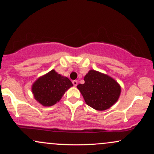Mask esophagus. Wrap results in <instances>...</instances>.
<instances>
[{
    "instance_id": "34e87169",
    "label": "esophagus",
    "mask_w": 154,
    "mask_h": 154,
    "mask_svg": "<svg viewBox=\"0 0 154 154\" xmlns=\"http://www.w3.org/2000/svg\"><path fill=\"white\" fill-rule=\"evenodd\" d=\"M72 83H73V85L75 87H76V86L77 85V80H73L72 81Z\"/></svg>"
}]
</instances>
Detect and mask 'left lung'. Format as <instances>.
<instances>
[{"mask_svg": "<svg viewBox=\"0 0 154 154\" xmlns=\"http://www.w3.org/2000/svg\"><path fill=\"white\" fill-rule=\"evenodd\" d=\"M84 80V84H79L77 88L85 103L95 110L109 109L119 99L121 86L110 76L91 69Z\"/></svg>", "mask_w": 154, "mask_h": 154, "instance_id": "left-lung-1", "label": "left lung"}]
</instances>
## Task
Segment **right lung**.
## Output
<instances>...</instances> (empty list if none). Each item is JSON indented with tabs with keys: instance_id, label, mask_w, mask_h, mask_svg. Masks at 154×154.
Returning <instances> with one entry per match:
<instances>
[{
	"instance_id": "add662e5",
	"label": "right lung",
	"mask_w": 154,
	"mask_h": 154,
	"mask_svg": "<svg viewBox=\"0 0 154 154\" xmlns=\"http://www.w3.org/2000/svg\"><path fill=\"white\" fill-rule=\"evenodd\" d=\"M72 86L73 85L69 79L52 69L35 81L32 92L39 103L43 106H51L59 102Z\"/></svg>"
}]
</instances>
